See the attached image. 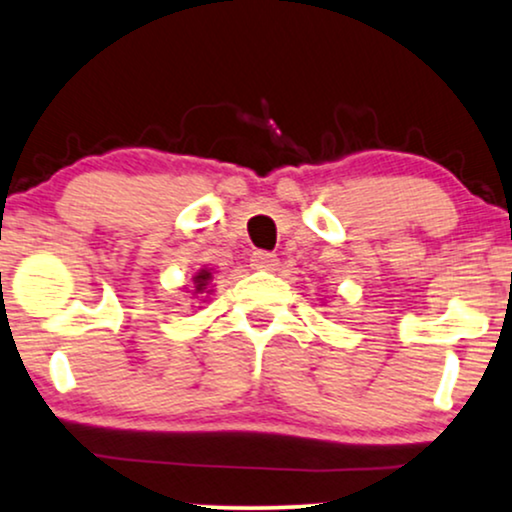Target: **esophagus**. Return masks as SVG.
Listing matches in <instances>:
<instances>
[{"instance_id": "34e87169", "label": "esophagus", "mask_w": 512, "mask_h": 512, "mask_svg": "<svg viewBox=\"0 0 512 512\" xmlns=\"http://www.w3.org/2000/svg\"><path fill=\"white\" fill-rule=\"evenodd\" d=\"M251 268H254V270H275V268H278V256L268 254V251H254V256H251Z\"/></svg>"}]
</instances>
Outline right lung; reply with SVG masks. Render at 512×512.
I'll return each mask as SVG.
<instances>
[{"label": "right lung", "mask_w": 512, "mask_h": 512, "mask_svg": "<svg viewBox=\"0 0 512 512\" xmlns=\"http://www.w3.org/2000/svg\"><path fill=\"white\" fill-rule=\"evenodd\" d=\"M215 268H208V266H203V268H198L194 275H191V285L186 287L184 285V290H189L191 294H194V297L198 299V309H203V304H208V297L210 294H213V290H215Z\"/></svg>", "instance_id": "right-lung-1"}]
</instances>
